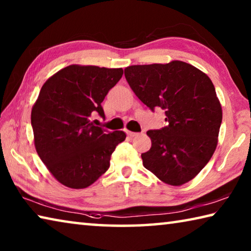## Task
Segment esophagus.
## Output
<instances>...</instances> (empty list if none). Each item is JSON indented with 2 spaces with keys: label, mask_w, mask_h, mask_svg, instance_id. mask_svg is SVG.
<instances>
[{
  "label": "esophagus",
  "mask_w": 251,
  "mask_h": 251,
  "mask_svg": "<svg viewBox=\"0 0 251 251\" xmlns=\"http://www.w3.org/2000/svg\"><path fill=\"white\" fill-rule=\"evenodd\" d=\"M127 135H128L129 137H135V136H138L139 133H134V131H127Z\"/></svg>",
  "instance_id": "obj_1"
}]
</instances>
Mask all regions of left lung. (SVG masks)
<instances>
[{
	"label": "left lung",
	"mask_w": 251,
	"mask_h": 251,
	"mask_svg": "<svg viewBox=\"0 0 251 251\" xmlns=\"http://www.w3.org/2000/svg\"><path fill=\"white\" fill-rule=\"evenodd\" d=\"M127 83L147 107L165 110L168 125L148 130L151 150L143 165L161 181L180 186L196 177L217 147L222 105L210 78L181 61L131 65Z\"/></svg>",
	"instance_id": "left-lung-1"
}]
</instances>
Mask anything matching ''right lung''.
I'll return each instance as SVG.
<instances>
[{
    "label": "right lung",
    "mask_w": 251,
    "mask_h": 251,
    "mask_svg": "<svg viewBox=\"0 0 251 251\" xmlns=\"http://www.w3.org/2000/svg\"><path fill=\"white\" fill-rule=\"evenodd\" d=\"M123 76V69L70 65L46 80L34 104V145L55 179L74 189L91 186L109 168L124 131L92 122L105 117L101 101Z\"/></svg>",
    "instance_id": "add662e5"
}]
</instances>
